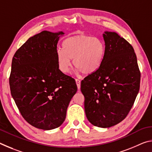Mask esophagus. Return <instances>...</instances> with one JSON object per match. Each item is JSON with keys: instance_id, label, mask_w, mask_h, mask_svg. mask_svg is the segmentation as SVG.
I'll return each instance as SVG.
<instances>
[{"instance_id": "1", "label": "esophagus", "mask_w": 152, "mask_h": 152, "mask_svg": "<svg viewBox=\"0 0 152 152\" xmlns=\"http://www.w3.org/2000/svg\"><path fill=\"white\" fill-rule=\"evenodd\" d=\"M76 85L77 87H78V88L80 89V80L79 79H76Z\"/></svg>"}]
</instances>
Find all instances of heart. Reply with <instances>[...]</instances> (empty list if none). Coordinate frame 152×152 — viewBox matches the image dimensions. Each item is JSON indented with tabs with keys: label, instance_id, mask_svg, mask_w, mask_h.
<instances>
[{
	"label": "heart",
	"instance_id": "obj_1",
	"mask_svg": "<svg viewBox=\"0 0 152 152\" xmlns=\"http://www.w3.org/2000/svg\"><path fill=\"white\" fill-rule=\"evenodd\" d=\"M63 48L57 51L59 69L68 72L73 60L74 66L78 72L86 75L96 72L103 63L106 45L103 40L86 34L70 36L64 41Z\"/></svg>",
	"mask_w": 152,
	"mask_h": 152
}]
</instances>
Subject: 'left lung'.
Instances as JSON below:
<instances>
[{"instance_id": "left-lung-1", "label": "left lung", "mask_w": 152, "mask_h": 152, "mask_svg": "<svg viewBox=\"0 0 152 152\" xmlns=\"http://www.w3.org/2000/svg\"><path fill=\"white\" fill-rule=\"evenodd\" d=\"M103 63L81 81L87 119L107 128L122 121L132 109L140 86L141 73L132 45L115 32H104Z\"/></svg>"}]
</instances>
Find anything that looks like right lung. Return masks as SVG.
I'll use <instances>...</instances> for the list:
<instances>
[{"label": "right lung", "instance_id": "right-lung-1", "mask_svg": "<svg viewBox=\"0 0 152 152\" xmlns=\"http://www.w3.org/2000/svg\"><path fill=\"white\" fill-rule=\"evenodd\" d=\"M63 34L43 31L29 38L12 58L11 95L25 120L40 129L62 124L78 89L75 80L58 67L57 45Z\"/></svg>", "mask_w": 152, "mask_h": 152}]
</instances>
